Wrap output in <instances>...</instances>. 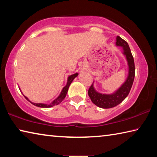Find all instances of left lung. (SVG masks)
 Wrapping results in <instances>:
<instances>
[{"label": "left lung", "mask_w": 157, "mask_h": 157, "mask_svg": "<svg viewBox=\"0 0 157 157\" xmlns=\"http://www.w3.org/2000/svg\"><path fill=\"white\" fill-rule=\"evenodd\" d=\"M116 46L123 47V54L125 55L129 66V75L124 83L114 94L111 95L102 94L98 93L94 88V84L89 87L88 94L92 102L98 107L103 109H109L116 107L121 103L128 95L131 90L135 77V65L134 57L132 56L129 45L120 37H116Z\"/></svg>", "instance_id": "obj_1"}]
</instances>
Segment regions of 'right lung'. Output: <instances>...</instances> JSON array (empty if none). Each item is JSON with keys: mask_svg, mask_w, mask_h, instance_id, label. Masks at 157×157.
I'll use <instances>...</instances> for the list:
<instances>
[{"mask_svg": "<svg viewBox=\"0 0 157 157\" xmlns=\"http://www.w3.org/2000/svg\"><path fill=\"white\" fill-rule=\"evenodd\" d=\"M78 73H75V74H73V75L69 76L68 78V82H67V84H66V86L63 87L62 92H61L60 95L58 96L57 98H56L54 101L52 103H50V105H46V104H41V103H33V102H31L30 100H29L28 99V98H26L25 95L24 97L25 98L26 100H28L29 102H30L32 104L34 105V106H36V107H41V108H48V107H53V106L55 105H59L60 102H62V101L64 99L66 95V94H67L68 92V87L69 86H70V84H71V82H73V80L74 79H75V77L78 76Z\"/></svg>", "mask_w": 157, "mask_h": 157, "instance_id": "right-lung-1", "label": "right lung"}]
</instances>
